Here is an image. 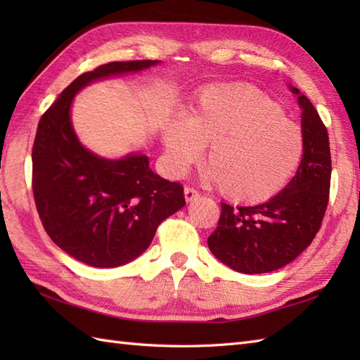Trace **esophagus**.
<instances>
[{
  "label": "esophagus",
  "mask_w": 360,
  "mask_h": 360,
  "mask_svg": "<svg viewBox=\"0 0 360 360\" xmlns=\"http://www.w3.org/2000/svg\"><path fill=\"white\" fill-rule=\"evenodd\" d=\"M184 196H186V201H187V202H190V201H193L195 198L200 196V192H198L196 188H193V187H188V186H187V187L184 188Z\"/></svg>",
  "instance_id": "1"
}]
</instances>
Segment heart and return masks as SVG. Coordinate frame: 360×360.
<instances>
[{"mask_svg": "<svg viewBox=\"0 0 360 360\" xmlns=\"http://www.w3.org/2000/svg\"><path fill=\"white\" fill-rule=\"evenodd\" d=\"M176 172L198 162L209 145L207 178L226 198L262 204L280 193L303 156V134L271 97L248 83L205 88L187 119L164 127Z\"/></svg>", "mask_w": 360, "mask_h": 360, "instance_id": "1", "label": "heart"}]
</instances>
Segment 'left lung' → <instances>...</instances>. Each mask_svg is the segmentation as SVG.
Instances as JSON below:
<instances>
[{
  "instance_id": "left-lung-1",
  "label": "left lung",
  "mask_w": 360,
  "mask_h": 360,
  "mask_svg": "<svg viewBox=\"0 0 360 360\" xmlns=\"http://www.w3.org/2000/svg\"><path fill=\"white\" fill-rule=\"evenodd\" d=\"M302 106L303 156L295 176L278 195L254 207L221 202L209 249L243 274H264L289 264L316 238L330 200L331 153L326 127L314 105L292 88Z\"/></svg>"
}]
</instances>
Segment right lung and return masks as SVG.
<instances>
[{
  "instance_id": "right-lung-1",
  "label": "right lung",
  "mask_w": 360,
  "mask_h": 360,
  "mask_svg": "<svg viewBox=\"0 0 360 360\" xmlns=\"http://www.w3.org/2000/svg\"><path fill=\"white\" fill-rule=\"evenodd\" d=\"M159 60L111 62L79 75L38 122L32 190L46 233L82 263L116 267L150 246L158 226L186 205L184 187L151 170L148 158L110 160L79 142L71 103L91 82L147 70Z\"/></svg>"
}]
</instances>
